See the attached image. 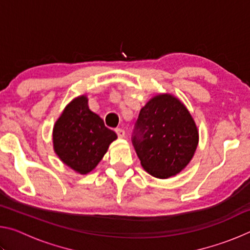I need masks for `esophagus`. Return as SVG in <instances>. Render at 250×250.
Returning <instances> with one entry per match:
<instances>
[{
	"instance_id": "obj_1",
	"label": "esophagus",
	"mask_w": 250,
	"mask_h": 250,
	"mask_svg": "<svg viewBox=\"0 0 250 250\" xmlns=\"http://www.w3.org/2000/svg\"><path fill=\"white\" fill-rule=\"evenodd\" d=\"M116 132H117V134H118V137L119 138H125V130L124 129H120V128H118V129H116Z\"/></svg>"
}]
</instances>
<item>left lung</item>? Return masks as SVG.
I'll use <instances>...</instances> for the list:
<instances>
[{
    "instance_id": "8db88e82",
    "label": "left lung",
    "mask_w": 250,
    "mask_h": 250,
    "mask_svg": "<svg viewBox=\"0 0 250 250\" xmlns=\"http://www.w3.org/2000/svg\"><path fill=\"white\" fill-rule=\"evenodd\" d=\"M133 146L152 176L168 179L188 166L198 146V129L186 105L171 94H158L143 105Z\"/></svg>"
}]
</instances>
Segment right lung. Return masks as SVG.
<instances>
[{"instance_id":"add662e5","label":"right lung","mask_w":250,"mask_h":250,"mask_svg":"<svg viewBox=\"0 0 250 250\" xmlns=\"http://www.w3.org/2000/svg\"><path fill=\"white\" fill-rule=\"evenodd\" d=\"M117 138L115 131L108 129L89 109L86 95L71 100L53 128L55 153L65 166L82 175L95 170Z\"/></svg>"}]
</instances>
